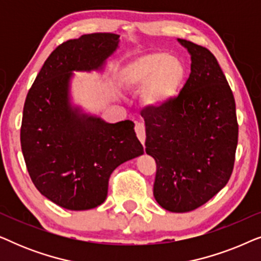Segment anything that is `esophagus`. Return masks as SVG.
I'll return each mask as SVG.
<instances>
[{
	"label": "esophagus",
	"instance_id": "esophagus-1",
	"mask_svg": "<svg viewBox=\"0 0 261 261\" xmlns=\"http://www.w3.org/2000/svg\"><path fill=\"white\" fill-rule=\"evenodd\" d=\"M135 133H137V137L142 145H145V140H146V129H145V124L139 122L135 124Z\"/></svg>",
	"mask_w": 261,
	"mask_h": 261
}]
</instances>
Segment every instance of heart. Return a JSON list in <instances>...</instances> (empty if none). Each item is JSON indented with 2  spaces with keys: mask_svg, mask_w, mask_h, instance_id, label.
Instances as JSON below:
<instances>
[{
  "mask_svg": "<svg viewBox=\"0 0 261 261\" xmlns=\"http://www.w3.org/2000/svg\"><path fill=\"white\" fill-rule=\"evenodd\" d=\"M185 76L184 64L166 52L142 56L128 64L122 72L124 83L144 89V103L154 109L163 108L176 97Z\"/></svg>",
  "mask_w": 261,
  "mask_h": 261,
  "instance_id": "obj_1",
  "label": "heart"
}]
</instances>
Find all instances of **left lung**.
I'll use <instances>...</instances> for the list:
<instances>
[{
    "label": "left lung",
    "instance_id": "obj_1",
    "mask_svg": "<svg viewBox=\"0 0 261 261\" xmlns=\"http://www.w3.org/2000/svg\"><path fill=\"white\" fill-rule=\"evenodd\" d=\"M191 72L177 97L141 112L146 153L156 164L153 195L164 209L188 213L226 187L234 169L239 124L235 99L208 48L178 39Z\"/></svg>",
    "mask_w": 261,
    "mask_h": 261
}]
</instances>
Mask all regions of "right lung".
<instances>
[{"label": "right lung", "mask_w": 261, "mask_h": 261, "mask_svg": "<svg viewBox=\"0 0 261 261\" xmlns=\"http://www.w3.org/2000/svg\"><path fill=\"white\" fill-rule=\"evenodd\" d=\"M119 35L84 34L59 45L42 65L23 106L20 140L27 171L46 198L70 210L102 204L120 164L144 153L129 120L106 123L69 105L73 70H97Z\"/></svg>", "instance_id": "obj_1"}]
</instances>
